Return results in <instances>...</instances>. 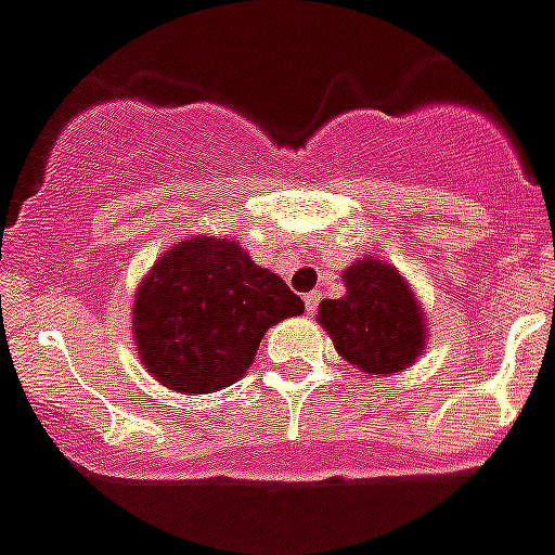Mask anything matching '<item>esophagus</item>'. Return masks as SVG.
<instances>
[{
	"label": "esophagus",
	"instance_id": "34e87169",
	"mask_svg": "<svg viewBox=\"0 0 555 555\" xmlns=\"http://www.w3.org/2000/svg\"><path fill=\"white\" fill-rule=\"evenodd\" d=\"M319 301H321V293H319V291L307 293V296H305V310H307V315H315V310H319Z\"/></svg>",
	"mask_w": 555,
	"mask_h": 555
}]
</instances>
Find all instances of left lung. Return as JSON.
Returning a JSON list of instances; mask_svg holds the SVG:
<instances>
[{"mask_svg":"<svg viewBox=\"0 0 555 555\" xmlns=\"http://www.w3.org/2000/svg\"><path fill=\"white\" fill-rule=\"evenodd\" d=\"M347 293L321 301L319 321L338 356L370 375H389L414 364L426 330L423 313L403 276L392 264L372 259L344 270Z\"/></svg>","mask_w":555,"mask_h":555,"instance_id":"1","label":"left lung"}]
</instances>
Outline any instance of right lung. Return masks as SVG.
Listing matches in <instances>:
<instances>
[{
  "mask_svg": "<svg viewBox=\"0 0 555 555\" xmlns=\"http://www.w3.org/2000/svg\"><path fill=\"white\" fill-rule=\"evenodd\" d=\"M305 301L236 242L189 236L149 270L134 296V347L152 378L206 395L245 375L268 327Z\"/></svg>",
  "mask_w": 555,
  "mask_h": 555,
  "instance_id": "right-lung-1",
  "label": "right lung"
}]
</instances>
